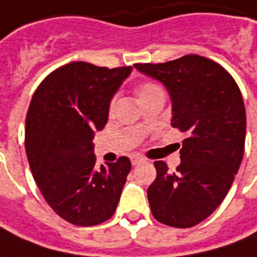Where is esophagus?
<instances>
[{
	"label": "esophagus",
	"mask_w": 257,
	"mask_h": 257,
	"mask_svg": "<svg viewBox=\"0 0 257 257\" xmlns=\"http://www.w3.org/2000/svg\"><path fill=\"white\" fill-rule=\"evenodd\" d=\"M144 161H145V159H144V158H141V156H132V158H131V162H132L134 166H135V165L142 164Z\"/></svg>",
	"instance_id": "34e87169"
}]
</instances>
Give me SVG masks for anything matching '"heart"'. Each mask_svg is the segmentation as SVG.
<instances>
[{
	"label": "heart",
	"instance_id": "obj_1",
	"mask_svg": "<svg viewBox=\"0 0 257 257\" xmlns=\"http://www.w3.org/2000/svg\"><path fill=\"white\" fill-rule=\"evenodd\" d=\"M158 91H162L161 86H158L156 84H152V82H145V84H142L138 88V98L141 101V99H144V98L158 92ZM112 105H113V102H112Z\"/></svg>",
	"mask_w": 257,
	"mask_h": 257
}]
</instances>
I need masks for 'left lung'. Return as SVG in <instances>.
<instances>
[{
	"label": "left lung",
	"mask_w": 257,
	"mask_h": 257,
	"mask_svg": "<svg viewBox=\"0 0 257 257\" xmlns=\"http://www.w3.org/2000/svg\"><path fill=\"white\" fill-rule=\"evenodd\" d=\"M134 67L165 85L171 125L188 134L175 172L155 162L156 179L148 188L152 215L168 226L192 227L215 212L239 171L246 138L242 93L225 68L199 55Z\"/></svg>",
	"instance_id": "obj_1"
}]
</instances>
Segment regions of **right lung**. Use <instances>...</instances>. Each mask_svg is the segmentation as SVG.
Listing matches in <instances>:
<instances>
[{"mask_svg":"<svg viewBox=\"0 0 257 257\" xmlns=\"http://www.w3.org/2000/svg\"><path fill=\"white\" fill-rule=\"evenodd\" d=\"M132 67L71 62L49 74L32 96L25 120V152L44 199L76 226L99 225L113 215L131 161L95 168L96 131Z\"/></svg>","mask_w":257,"mask_h":257,"instance_id":"add662e5","label":"right lung"}]
</instances>
